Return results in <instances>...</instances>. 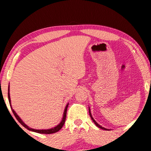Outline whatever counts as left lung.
<instances>
[{
  "label": "left lung",
  "mask_w": 151,
  "mask_h": 151,
  "mask_svg": "<svg viewBox=\"0 0 151 151\" xmlns=\"http://www.w3.org/2000/svg\"><path fill=\"white\" fill-rule=\"evenodd\" d=\"M91 111H90V109H89V114H90V116H91V119L93 120V121L94 122V123L96 124V127H98L99 128H100V129H103V130H105V131H107V130L108 129H105V128H103V127H102L101 125H99L98 123H97V122L94 121V119L93 118V116H92V115H91V112H90Z\"/></svg>",
  "instance_id": "left-lung-1"
}]
</instances>
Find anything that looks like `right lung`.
Here are the masks:
<instances>
[{"instance_id":"add662e5","label":"right lung","mask_w":151,"mask_h":151,"mask_svg":"<svg viewBox=\"0 0 151 151\" xmlns=\"http://www.w3.org/2000/svg\"><path fill=\"white\" fill-rule=\"evenodd\" d=\"M8 97H9V103L11 104V99H10V94H9V89H8ZM68 104H67V105L66 106V108L65 109V112H64V114H63V120L62 121L60 122V123L57 125V127H54L52 128V129H48V130H35V129H31V128H29V127L27 126V125L25 124L22 121V120L20 119V117L17 115L16 112H15V111H14L13 109H12V106H11V104L10 106H11V108L12 109V112H13L14 115V116L16 117V119H17V121H19L20 124H21L22 126H23L24 127L26 128V129H27L28 130H29V131H33V132H38V133H40V134H52V133H55V132H58V131H60V130L61 129V128H62L63 127L64 124H65V120H66V111H67V108H68Z\"/></svg>"}]
</instances>
